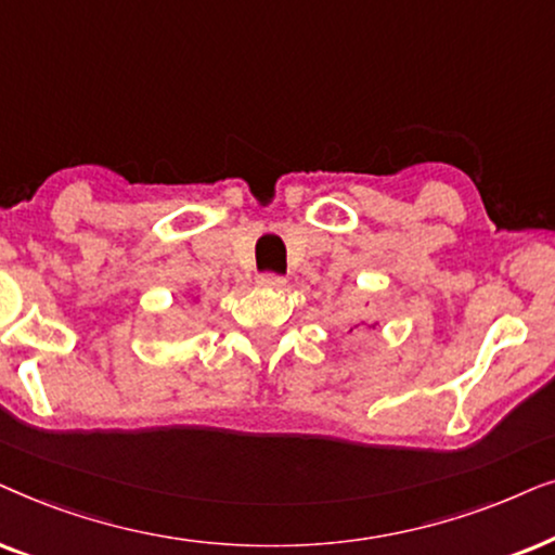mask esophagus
<instances>
[{"mask_svg":"<svg viewBox=\"0 0 555 555\" xmlns=\"http://www.w3.org/2000/svg\"><path fill=\"white\" fill-rule=\"evenodd\" d=\"M258 286H263V289H284L286 282L279 273H261L258 276Z\"/></svg>","mask_w":555,"mask_h":555,"instance_id":"1","label":"esophagus"}]
</instances>
